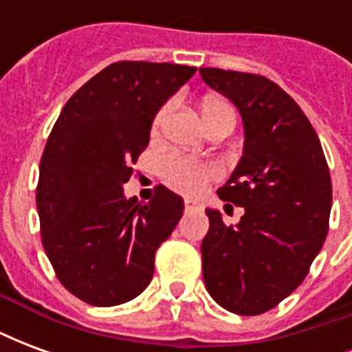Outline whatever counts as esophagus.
<instances>
[{
	"mask_svg": "<svg viewBox=\"0 0 352 352\" xmlns=\"http://www.w3.org/2000/svg\"><path fill=\"white\" fill-rule=\"evenodd\" d=\"M184 209H186V211H188V213H194V211H201V209H204V204H201V201H198V199H192V198H188V199H184Z\"/></svg>",
	"mask_w": 352,
	"mask_h": 352,
	"instance_id": "1",
	"label": "esophagus"
}]
</instances>
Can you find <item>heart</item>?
<instances>
[{
	"instance_id": "obj_1",
	"label": "heart",
	"mask_w": 352,
	"mask_h": 352,
	"mask_svg": "<svg viewBox=\"0 0 352 352\" xmlns=\"http://www.w3.org/2000/svg\"><path fill=\"white\" fill-rule=\"evenodd\" d=\"M219 109H232L228 103L221 100H207L201 105V116H207L213 111ZM169 113V105L162 109L160 113L154 118V128H160L162 122L166 120ZM219 173V169L214 168L213 164H204V162L186 160V158H179V156H169L162 162V177L164 181L171 186L173 190L183 192V194H199L206 188L209 179H213Z\"/></svg>"
}]
</instances>
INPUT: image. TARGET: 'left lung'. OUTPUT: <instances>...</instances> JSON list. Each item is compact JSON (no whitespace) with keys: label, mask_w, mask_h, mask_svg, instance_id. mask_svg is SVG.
I'll use <instances>...</instances> for the list:
<instances>
[{"label":"left lung","mask_w":352,"mask_h":352,"mask_svg":"<svg viewBox=\"0 0 352 352\" xmlns=\"http://www.w3.org/2000/svg\"><path fill=\"white\" fill-rule=\"evenodd\" d=\"M206 85L226 96L243 122V154L217 194L243 207L236 226L207 207L201 241L207 292L237 315L265 313L300 287L322 249L332 183L317 131L273 80L199 67Z\"/></svg>","instance_id":"8db88e82"}]
</instances>
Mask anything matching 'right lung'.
I'll return each instance as SVG.
<instances>
[{
    "label": "right lung",
    "mask_w": 352,
    "mask_h": 352,
    "mask_svg": "<svg viewBox=\"0 0 352 352\" xmlns=\"http://www.w3.org/2000/svg\"><path fill=\"white\" fill-rule=\"evenodd\" d=\"M194 73L179 64L107 65L73 94L50 131L37 184L43 247L60 283L82 302L120 305L153 279L156 249L184 201L160 184L139 204L122 186L154 116Z\"/></svg>",
    "instance_id": "add662e5"
}]
</instances>
